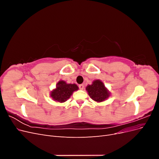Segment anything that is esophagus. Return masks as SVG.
<instances>
[{"instance_id": "34e87169", "label": "esophagus", "mask_w": 159, "mask_h": 159, "mask_svg": "<svg viewBox=\"0 0 159 159\" xmlns=\"http://www.w3.org/2000/svg\"><path fill=\"white\" fill-rule=\"evenodd\" d=\"M79 88H80V89H84V84H80V85H79Z\"/></svg>"}]
</instances>
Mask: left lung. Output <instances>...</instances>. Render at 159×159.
I'll list each match as a JSON object with an SVG mask.
<instances>
[{"instance_id":"8db88e82","label":"left lung","mask_w":159,"mask_h":159,"mask_svg":"<svg viewBox=\"0 0 159 159\" xmlns=\"http://www.w3.org/2000/svg\"><path fill=\"white\" fill-rule=\"evenodd\" d=\"M85 89L89 97L96 102H103L110 97V91L100 80H94L92 84L87 85Z\"/></svg>"}]
</instances>
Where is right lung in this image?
Wrapping results in <instances>:
<instances>
[{
  "label": "right lung",
  "mask_w": 159,
  "mask_h": 159,
  "mask_svg": "<svg viewBox=\"0 0 159 159\" xmlns=\"http://www.w3.org/2000/svg\"><path fill=\"white\" fill-rule=\"evenodd\" d=\"M78 89V86L75 84H67L65 81L60 80L57 83L56 88L51 91L50 98L56 102L64 103Z\"/></svg>",
  "instance_id": "add662e5"
}]
</instances>
